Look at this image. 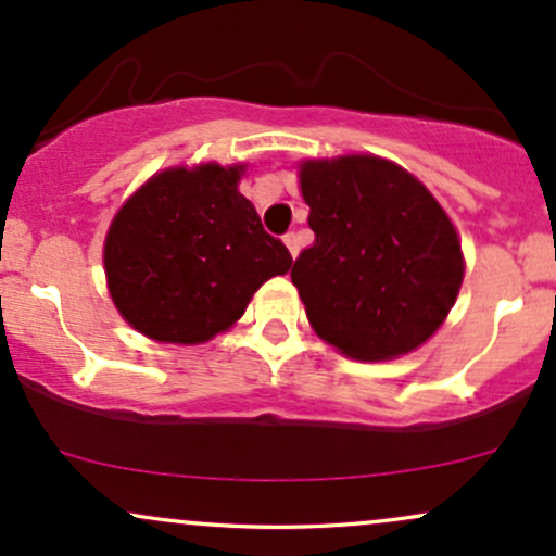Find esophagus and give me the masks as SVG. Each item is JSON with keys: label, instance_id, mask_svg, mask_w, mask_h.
Listing matches in <instances>:
<instances>
[{"label": "esophagus", "instance_id": "1", "mask_svg": "<svg viewBox=\"0 0 556 556\" xmlns=\"http://www.w3.org/2000/svg\"><path fill=\"white\" fill-rule=\"evenodd\" d=\"M285 245H288L290 255L295 258V255H298V235H295V231H288V235H285Z\"/></svg>", "mask_w": 556, "mask_h": 556}]
</instances>
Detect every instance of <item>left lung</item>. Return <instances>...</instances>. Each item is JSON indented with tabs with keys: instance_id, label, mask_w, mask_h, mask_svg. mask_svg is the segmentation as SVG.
<instances>
[{
	"instance_id": "8db88e82",
	"label": "left lung",
	"mask_w": 556,
	"mask_h": 556,
	"mask_svg": "<svg viewBox=\"0 0 556 556\" xmlns=\"http://www.w3.org/2000/svg\"><path fill=\"white\" fill-rule=\"evenodd\" d=\"M301 192L314 245L290 277L316 334L358 362L422 345L465 277L446 211L408 170L375 155L303 163Z\"/></svg>"
}]
</instances>
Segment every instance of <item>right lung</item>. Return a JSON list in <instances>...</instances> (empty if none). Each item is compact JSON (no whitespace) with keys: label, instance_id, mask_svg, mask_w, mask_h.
<instances>
[{"label":"right lung","instance_id":"1","mask_svg":"<svg viewBox=\"0 0 556 556\" xmlns=\"http://www.w3.org/2000/svg\"><path fill=\"white\" fill-rule=\"evenodd\" d=\"M242 166L170 168L115 213L105 240L108 288L134 329L157 343H205L245 314L290 250L237 192Z\"/></svg>","mask_w":556,"mask_h":556}]
</instances>
